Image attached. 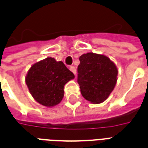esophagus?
I'll return each mask as SVG.
<instances>
[{"label": "esophagus", "mask_w": 148, "mask_h": 148, "mask_svg": "<svg viewBox=\"0 0 148 148\" xmlns=\"http://www.w3.org/2000/svg\"><path fill=\"white\" fill-rule=\"evenodd\" d=\"M70 70H71V71L73 72V74H76L77 71H76V68H75V67H74V66H71Z\"/></svg>", "instance_id": "1"}]
</instances>
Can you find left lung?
Here are the masks:
<instances>
[{"label": "left lung", "mask_w": 148, "mask_h": 148, "mask_svg": "<svg viewBox=\"0 0 148 148\" xmlns=\"http://www.w3.org/2000/svg\"><path fill=\"white\" fill-rule=\"evenodd\" d=\"M77 82L84 99L99 104L107 99L117 82L118 69L107 56L89 52L79 58Z\"/></svg>", "instance_id": "obj_1"}]
</instances>
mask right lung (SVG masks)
<instances>
[{
  "instance_id": "add662e5",
  "label": "right lung",
  "mask_w": 148,
  "mask_h": 148,
  "mask_svg": "<svg viewBox=\"0 0 148 148\" xmlns=\"http://www.w3.org/2000/svg\"><path fill=\"white\" fill-rule=\"evenodd\" d=\"M74 78L62 62L46 58L32 64L26 76L29 93L41 105L52 107L64 97V86Z\"/></svg>"
}]
</instances>
